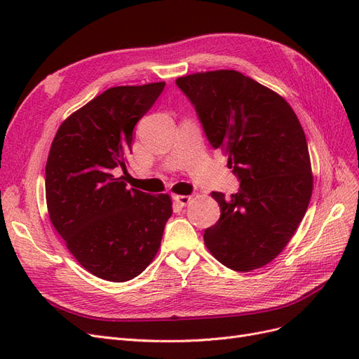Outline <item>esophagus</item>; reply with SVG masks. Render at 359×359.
Returning <instances> with one entry per match:
<instances>
[{
	"label": "esophagus",
	"mask_w": 359,
	"mask_h": 359,
	"mask_svg": "<svg viewBox=\"0 0 359 359\" xmlns=\"http://www.w3.org/2000/svg\"><path fill=\"white\" fill-rule=\"evenodd\" d=\"M173 201L181 206H186L191 201V196H180V194H177V196H173Z\"/></svg>",
	"instance_id": "esophagus-1"
}]
</instances>
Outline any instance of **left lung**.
Masks as SVG:
<instances>
[{"mask_svg":"<svg viewBox=\"0 0 359 359\" xmlns=\"http://www.w3.org/2000/svg\"><path fill=\"white\" fill-rule=\"evenodd\" d=\"M214 149L240 181L231 198L212 191L220 219L203 241L224 266L248 273L286 247L306 215L313 177L306 135L287 102L235 70L177 79Z\"/></svg>","mask_w":359,"mask_h":359,"instance_id":"1","label":"left lung"}]
</instances>
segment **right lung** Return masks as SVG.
Here are the masks:
<instances>
[{
    "mask_svg": "<svg viewBox=\"0 0 359 359\" xmlns=\"http://www.w3.org/2000/svg\"><path fill=\"white\" fill-rule=\"evenodd\" d=\"M165 82L115 86L72 114L53 137L46 163L50 222L76 260L95 277L127 281L158 252L172 215L168 194L127 189L123 177L133 128Z\"/></svg>",
    "mask_w": 359,
    "mask_h": 359,
    "instance_id": "1",
    "label": "right lung"
}]
</instances>
